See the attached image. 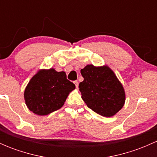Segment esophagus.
Masks as SVG:
<instances>
[{"instance_id":"esophagus-1","label":"esophagus","mask_w":157,"mask_h":157,"mask_svg":"<svg viewBox=\"0 0 157 157\" xmlns=\"http://www.w3.org/2000/svg\"><path fill=\"white\" fill-rule=\"evenodd\" d=\"M74 84H75L76 87H77V88L78 87V82H77V81H74Z\"/></svg>"}]
</instances>
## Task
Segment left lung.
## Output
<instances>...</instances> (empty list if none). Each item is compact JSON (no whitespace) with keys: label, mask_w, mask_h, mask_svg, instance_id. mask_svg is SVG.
<instances>
[{"label":"left lung","mask_w":157,"mask_h":157,"mask_svg":"<svg viewBox=\"0 0 157 157\" xmlns=\"http://www.w3.org/2000/svg\"><path fill=\"white\" fill-rule=\"evenodd\" d=\"M80 73L83 81L80 82L79 88L89 108L104 117L113 116L122 109L125 92L110 67L88 64Z\"/></svg>","instance_id":"left-lung-1"}]
</instances>
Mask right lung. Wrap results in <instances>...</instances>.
I'll use <instances>...</instances> for the list:
<instances>
[{"instance_id":"right-lung-1","label":"right lung","mask_w":157,"mask_h":157,"mask_svg":"<svg viewBox=\"0 0 157 157\" xmlns=\"http://www.w3.org/2000/svg\"><path fill=\"white\" fill-rule=\"evenodd\" d=\"M74 89L75 85L67 80L64 71L39 70L25 89L26 105L36 115H47L61 109Z\"/></svg>"}]
</instances>
